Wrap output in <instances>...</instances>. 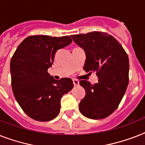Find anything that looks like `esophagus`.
<instances>
[{"instance_id":"1","label":"esophagus","mask_w":145,"mask_h":145,"mask_svg":"<svg viewBox=\"0 0 145 145\" xmlns=\"http://www.w3.org/2000/svg\"><path fill=\"white\" fill-rule=\"evenodd\" d=\"M73 83H74V85L75 86H79L80 82H79V80H73Z\"/></svg>"}]
</instances>
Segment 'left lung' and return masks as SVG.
I'll return each mask as SVG.
<instances>
[{
  "label": "left lung",
  "mask_w": 145,
  "mask_h": 145,
  "mask_svg": "<svg viewBox=\"0 0 145 145\" xmlns=\"http://www.w3.org/2000/svg\"><path fill=\"white\" fill-rule=\"evenodd\" d=\"M86 53L84 69L96 72L97 83L80 82L86 91L79 103L80 111L91 119L111 115L119 105L129 83V58L123 47L111 35L102 32L71 35Z\"/></svg>",
  "instance_id": "8db88e82"
}]
</instances>
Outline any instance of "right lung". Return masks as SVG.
<instances>
[{
	"mask_svg": "<svg viewBox=\"0 0 145 145\" xmlns=\"http://www.w3.org/2000/svg\"><path fill=\"white\" fill-rule=\"evenodd\" d=\"M72 42L68 36H31L18 45L10 62L12 88L23 111L33 119L48 121L60 111V101L72 89L70 78L54 79L48 73L58 50Z\"/></svg>",
	"mask_w": 145,
	"mask_h": 145,
	"instance_id": "right-lung-1",
	"label": "right lung"
}]
</instances>
